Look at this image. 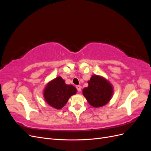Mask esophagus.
Instances as JSON below:
<instances>
[{"mask_svg":"<svg viewBox=\"0 0 151 151\" xmlns=\"http://www.w3.org/2000/svg\"><path fill=\"white\" fill-rule=\"evenodd\" d=\"M76 88H77V90L79 91V92H81V86H76Z\"/></svg>","mask_w":151,"mask_h":151,"instance_id":"34e87169","label":"esophagus"}]
</instances>
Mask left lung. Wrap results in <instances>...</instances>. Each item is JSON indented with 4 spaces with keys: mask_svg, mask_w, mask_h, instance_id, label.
I'll list each match as a JSON object with an SVG mask.
<instances>
[{
    "mask_svg": "<svg viewBox=\"0 0 151 151\" xmlns=\"http://www.w3.org/2000/svg\"><path fill=\"white\" fill-rule=\"evenodd\" d=\"M88 87L83 90L87 101L93 107H101L111 99L113 93L111 84L103 77L94 75L88 81Z\"/></svg>",
    "mask_w": 151,
    "mask_h": 151,
    "instance_id": "1",
    "label": "left lung"
}]
</instances>
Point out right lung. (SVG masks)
I'll return each instance as SVG.
<instances>
[{
	"label": "right lung",
	"mask_w": 151,
	"mask_h": 151,
	"mask_svg": "<svg viewBox=\"0 0 151 151\" xmlns=\"http://www.w3.org/2000/svg\"><path fill=\"white\" fill-rule=\"evenodd\" d=\"M76 93L77 89L74 86L66 84L61 77H57L47 85L44 90V98L51 106L61 109L71 96Z\"/></svg>",
	"instance_id": "right-lung-1"
}]
</instances>
